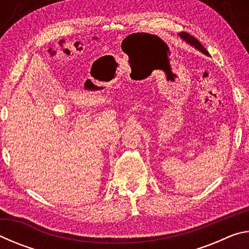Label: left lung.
I'll list each match as a JSON object with an SVG mask.
<instances>
[{
    "label": "left lung",
    "mask_w": 249,
    "mask_h": 249,
    "mask_svg": "<svg viewBox=\"0 0 249 249\" xmlns=\"http://www.w3.org/2000/svg\"><path fill=\"white\" fill-rule=\"evenodd\" d=\"M178 35H179V37H180L181 39L185 41V43H188L189 45H191L192 47H195L196 49L199 50V52H201L202 53L206 54V56H210V53H209L208 50H206V49L203 47V46H202V45L199 43V40L196 39L193 36L189 35L188 33H184V32H180V33L178 34Z\"/></svg>",
    "instance_id": "left-lung-1"
}]
</instances>
